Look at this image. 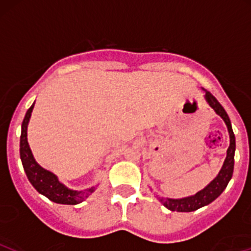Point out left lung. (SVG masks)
<instances>
[{
  "mask_svg": "<svg viewBox=\"0 0 251 251\" xmlns=\"http://www.w3.org/2000/svg\"><path fill=\"white\" fill-rule=\"evenodd\" d=\"M204 90V89H203ZM204 100L209 107L224 120V123L227 126L228 136H230V147H228L227 151H226V159L224 161L223 167L219 171L218 176L204 186L199 192L191 196L183 197V199H170V197H159V201L165 205L167 209L172 210V212H194V210L200 209V208L208 205L212 203L214 200L218 199L221 195V192L226 189L228 181L231 180L232 174H233V166H234V151H236V138H234L233 130H232V125L230 118H228L227 113L224 109V107L218 102V100L210 94L209 91L204 90Z\"/></svg>",
  "mask_w": 251,
  "mask_h": 251,
  "instance_id": "1",
  "label": "left lung"
}]
</instances>
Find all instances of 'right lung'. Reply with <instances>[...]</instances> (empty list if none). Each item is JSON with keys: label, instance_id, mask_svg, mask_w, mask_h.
<instances>
[{"label": "right lung", "instance_id": "1", "mask_svg": "<svg viewBox=\"0 0 251 251\" xmlns=\"http://www.w3.org/2000/svg\"><path fill=\"white\" fill-rule=\"evenodd\" d=\"M33 107H35V102L27 109L23 124H21L20 159L21 162H23L24 171L27 176V179L39 194L55 203H59V204H78V203L85 201L97 189V186L100 185V181L96 185H92L90 188L84 190L70 189L59 180L56 174L42 167L33 157V154L27 142V126L28 123H30Z\"/></svg>", "mask_w": 251, "mask_h": 251}]
</instances>
